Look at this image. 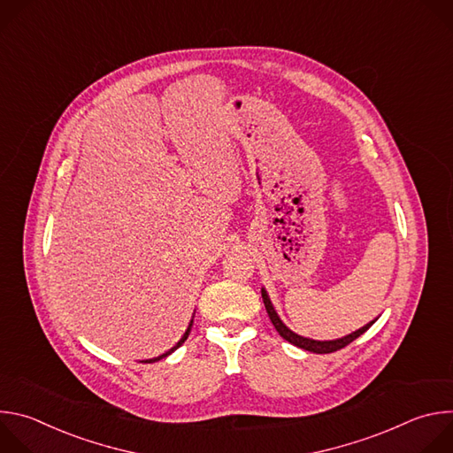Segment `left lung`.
Instances as JSON below:
<instances>
[{
	"mask_svg": "<svg viewBox=\"0 0 453 453\" xmlns=\"http://www.w3.org/2000/svg\"><path fill=\"white\" fill-rule=\"evenodd\" d=\"M262 297H264L267 313H269V317H271V320H273L274 328L278 330V334H280L285 341H288L290 344H294V346H297V348H301V349L311 351V353H334V351H337V349H342V348H346L348 344H351L355 339H358L364 332H367V330L372 326V322H374V320H372V322H369V325L362 326L360 330L353 332L351 335H346V337L337 339V341H311V339H304V337L294 334L292 330H288V328L283 325L281 319H280L278 313H276V310L273 308V303H271L267 292H265L264 288H262Z\"/></svg>",
	"mask_w": 453,
	"mask_h": 453,
	"instance_id": "1",
	"label": "left lung"
}]
</instances>
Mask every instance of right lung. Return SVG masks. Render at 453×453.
<instances>
[{
  "label": "right lung",
  "mask_w": 453,
  "mask_h": 453,
  "mask_svg": "<svg viewBox=\"0 0 453 453\" xmlns=\"http://www.w3.org/2000/svg\"><path fill=\"white\" fill-rule=\"evenodd\" d=\"M191 325H193V320H191V322H189V326H188V330H186V334H184V335H182V339H180V341H179V342H177V344H175V346H173V348H172V349H168V351H166V353H163V355H159V357H156V358H150V360H145V362H157V360H161V358H165V357H168V355H170V353H173V351H175V349H177V348H179V346H182V342H184V341H186V339H188V335H189V330H191Z\"/></svg>",
  "instance_id": "right-lung-1"
}]
</instances>
